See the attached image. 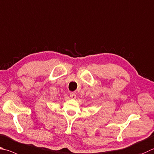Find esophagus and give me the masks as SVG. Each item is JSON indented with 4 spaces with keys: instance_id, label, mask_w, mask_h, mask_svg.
Here are the masks:
<instances>
[{
    "instance_id": "obj_1",
    "label": "esophagus",
    "mask_w": 154,
    "mask_h": 154,
    "mask_svg": "<svg viewBox=\"0 0 154 154\" xmlns=\"http://www.w3.org/2000/svg\"><path fill=\"white\" fill-rule=\"evenodd\" d=\"M70 97H71V99H75L76 98V94L73 92H71V94H70Z\"/></svg>"
}]
</instances>
